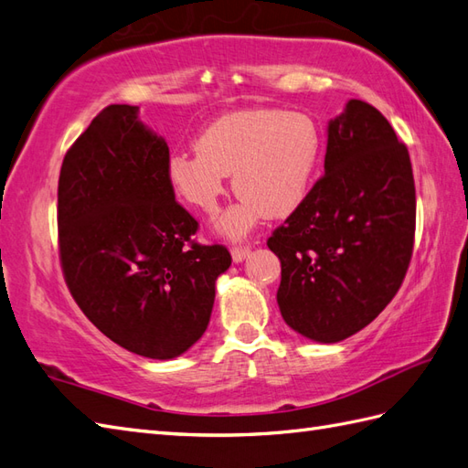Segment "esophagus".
<instances>
[{"mask_svg": "<svg viewBox=\"0 0 468 468\" xmlns=\"http://www.w3.org/2000/svg\"><path fill=\"white\" fill-rule=\"evenodd\" d=\"M249 253H251V247L249 245H239V247L231 249V257L235 263H241V261H245L249 257Z\"/></svg>", "mask_w": 468, "mask_h": 468, "instance_id": "1", "label": "esophagus"}]
</instances>
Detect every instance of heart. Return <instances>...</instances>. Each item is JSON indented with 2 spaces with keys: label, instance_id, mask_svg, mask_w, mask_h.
Masks as SVG:
<instances>
[{
  "label": "heart",
  "instance_id": "b5f03b06",
  "mask_svg": "<svg viewBox=\"0 0 468 468\" xmlns=\"http://www.w3.org/2000/svg\"><path fill=\"white\" fill-rule=\"evenodd\" d=\"M197 154L177 151L167 161V181L185 203L215 215L233 173L241 197L217 227L243 237L261 217L281 219L307 199L323 155L319 123L303 112L243 110L227 113L199 135Z\"/></svg>",
  "mask_w": 468,
  "mask_h": 468
}]
</instances>
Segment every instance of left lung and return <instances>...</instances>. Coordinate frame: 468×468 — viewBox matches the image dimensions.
Segmentation results:
<instances>
[{"mask_svg":"<svg viewBox=\"0 0 468 468\" xmlns=\"http://www.w3.org/2000/svg\"><path fill=\"white\" fill-rule=\"evenodd\" d=\"M415 219L407 145L381 112L351 100L329 123L324 176L267 239L289 327L319 343L367 327L403 285Z\"/></svg>","mask_w":468,"mask_h":468,"instance_id":"obj_1","label":"left lung"}]
</instances>
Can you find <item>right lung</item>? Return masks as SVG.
<instances>
[{"label":"right lung","instance_id":"obj_1","mask_svg":"<svg viewBox=\"0 0 468 468\" xmlns=\"http://www.w3.org/2000/svg\"><path fill=\"white\" fill-rule=\"evenodd\" d=\"M137 105L95 115L63 157L58 185L59 261L83 314L123 349L176 358L201 339L223 245L193 241L199 223L167 181L165 139Z\"/></svg>","mask_w":468,"mask_h":468}]
</instances>
